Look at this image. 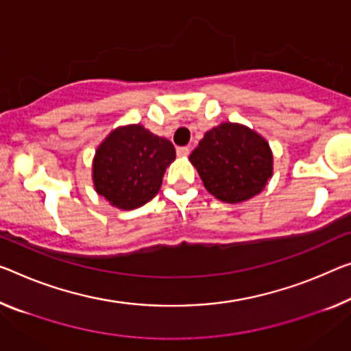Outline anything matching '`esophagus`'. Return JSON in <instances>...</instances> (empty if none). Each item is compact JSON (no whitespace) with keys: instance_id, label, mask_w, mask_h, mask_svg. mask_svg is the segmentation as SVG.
Returning a JSON list of instances; mask_svg holds the SVG:
<instances>
[{"instance_id":"obj_1","label":"esophagus","mask_w":351,"mask_h":351,"mask_svg":"<svg viewBox=\"0 0 351 351\" xmlns=\"http://www.w3.org/2000/svg\"><path fill=\"white\" fill-rule=\"evenodd\" d=\"M177 155H179V157H186V155H190V149H188V147H177Z\"/></svg>"}]
</instances>
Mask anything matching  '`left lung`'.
I'll use <instances>...</instances> for the list:
<instances>
[{"instance_id":"obj_1","label":"left lung","mask_w":351,"mask_h":351,"mask_svg":"<svg viewBox=\"0 0 351 351\" xmlns=\"http://www.w3.org/2000/svg\"><path fill=\"white\" fill-rule=\"evenodd\" d=\"M208 193L223 202L247 201L265 188L273 157L261 134L239 123H221L204 134L190 155Z\"/></svg>"}]
</instances>
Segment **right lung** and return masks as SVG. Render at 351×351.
I'll use <instances>...</instances> for the list:
<instances>
[{"label":"right lung","instance_id":"add662e5","mask_svg":"<svg viewBox=\"0 0 351 351\" xmlns=\"http://www.w3.org/2000/svg\"><path fill=\"white\" fill-rule=\"evenodd\" d=\"M174 160L176 149L168 139L141 125L117 128L95 152V190L117 208H138L158 193Z\"/></svg>","mask_w":351,"mask_h":351}]
</instances>
